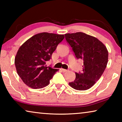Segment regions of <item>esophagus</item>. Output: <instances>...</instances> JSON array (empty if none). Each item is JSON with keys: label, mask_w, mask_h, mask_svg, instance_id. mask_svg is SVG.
<instances>
[{"label": "esophagus", "mask_w": 122, "mask_h": 122, "mask_svg": "<svg viewBox=\"0 0 122 122\" xmlns=\"http://www.w3.org/2000/svg\"><path fill=\"white\" fill-rule=\"evenodd\" d=\"M61 71H63V72H66V71H67V70L66 69H63V68H61Z\"/></svg>", "instance_id": "esophagus-1"}]
</instances>
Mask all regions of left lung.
Returning <instances> with one entry per match:
<instances>
[{"label":"left lung","instance_id":"8db88e82","mask_svg":"<svg viewBox=\"0 0 122 122\" xmlns=\"http://www.w3.org/2000/svg\"><path fill=\"white\" fill-rule=\"evenodd\" d=\"M67 43L77 59L83 61L81 72L76 73V79L69 83L78 91H86L97 81L103 74L108 61L106 46L97 38L82 32L65 34Z\"/></svg>","mask_w":122,"mask_h":122}]
</instances>
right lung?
Segmentation results:
<instances>
[{
    "label": "right lung",
    "instance_id": "obj_1",
    "mask_svg": "<svg viewBox=\"0 0 122 122\" xmlns=\"http://www.w3.org/2000/svg\"><path fill=\"white\" fill-rule=\"evenodd\" d=\"M64 38V35L44 32L34 35L21 45L15 58V65L26 86L40 89L49 84L58 69L46 66V62Z\"/></svg>",
    "mask_w": 122,
    "mask_h": 122
}]
</instances>
